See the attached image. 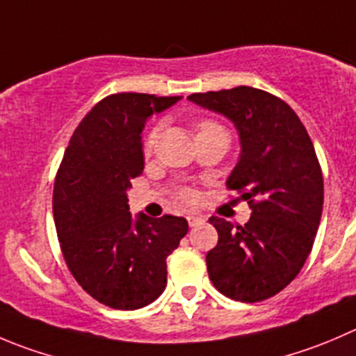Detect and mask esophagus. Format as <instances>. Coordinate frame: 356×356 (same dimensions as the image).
Instances as JSON below:
<instances>
[{"label":"esophagus","instance_id":"1","mask_svg":"<svg viewBox=\"0 0 356 356\" xmlns=\"http://www.w3.org/2000/svg\"><path fill=\"white\" fill-rule=\"evenodd\" d=\"M186 219H188L189 227H196V226H200V224H202L203 220H205V219H203L202 216H193V213H191V216L186 217Z\"/></svg>","mask_w":356,"mask_h":356}]
</instances>
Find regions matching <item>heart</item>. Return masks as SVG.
Wrapping results in <instances>:
<instances>
[{
	"label": "heart",
	"mask_w": 356,
	"mask_h": 356,
	"mask_svg": "<svg viewBox=\"0 0 356 356\" xmlns=\"http://www.w3.org/2000/svg\"><path fill=\"white\" fill-rule=\"evenodd\" d=\"M196 129H198V134H203V132H209V130L222 129V127H220L219 123L212 122V120H203V122L198 123V127H196ZM158 132H160V129H158V127H154V129L147 134L146 143H144V151H146V153H151V151H153L154 144H156V139H158ZM198 134H196V136H198ZM181 200L184 203H191L193 200H195V196H193L191 191H182Z\"/></svg>",
	"instance_id": "obj_1"
}]
</instances>
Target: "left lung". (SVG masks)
<instances>
[{
    "label": "left lung",
    "mask_w": 356,
    "mask_h": 356,
    "mask_svg": "<svg viewBox=\"0 0 356 356\" xmlns=\"http://www.w3.org/2000/svg\"><path fill=\"white\" fill-rule=\"evenodd\" d=\"M188 99L236 127L241 153L226 186L252 210L245 226L209 219L219 234L207 254L210 280L234 301L273 298L305 266L322 217L323 177L312 139L294 109L270 92L236 86Z\"/></svg>",
    "instance_id": "left-lung-1"
}]
</instances>
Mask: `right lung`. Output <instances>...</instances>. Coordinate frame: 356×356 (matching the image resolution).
Wrapping results in <instances>:
<instances>
[{"instance_id":"right-lung-1","label":"right lung","mask_w":356,"mask_h":356,"mask_svg":"<svg viewBox=\"0 0 356 356\" xmlns=\"http://www.w3.org/2000/svg\"><path fill=\"white\" fill-rule=\"evenodd\" d=\"M181 97L113 94L72 134L54 186V219L69 271L115 309L151 305L167 287V257L188 233L184 217L132 219L127 189L144 170L143 130Z\"/></svg>"}]
</instances>
